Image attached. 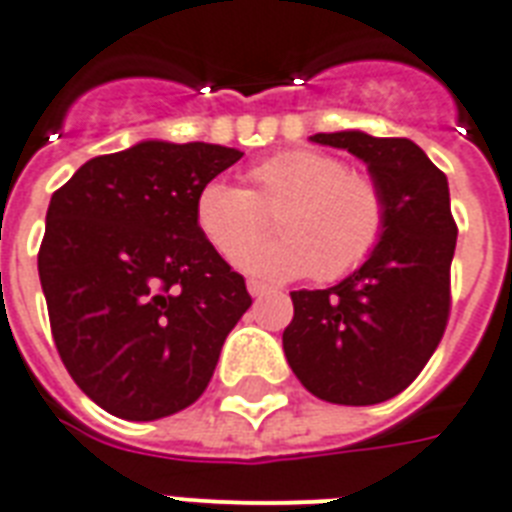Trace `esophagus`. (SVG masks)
<instances>
[{
    "label": "esophagus",
    "instance_id": "obj_1",
    "mask_svg": "<svg viewBox=\"0 0 512 512\" xmlns=\"http://www.w3.org/2000/svg\"><path fill=\"white\" fill-rule=\"evenodd\" d=\"M247 290H249V295H252V298H263V295H268V292H271V287L252 279V282H247Z\"/></svg>",
    "mask_w": 512,
    "mask_h": 512
}]
</instances>
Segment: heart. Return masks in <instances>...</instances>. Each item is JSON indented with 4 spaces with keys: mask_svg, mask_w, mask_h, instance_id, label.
I'll use <instances>...</instances> for the list:
<instances>
[{
    "mask_svg": "<svg viewBox=\"0 0 512 512\" xmlns=\"http://www.w3.org/2000/svg\"><path fill=\"white\" fill-rule=\"evenodd\" d=\"M249 190L209 179L195 195L198 233L222 257H235L259 235L262 212L274 215L276 240L249 248L236 265L249 276L287 282L314 273L335 282L357 271L386 230V198L376 179L346 171L319 150H287L247 171Z\"/></svg>",
    "mask_w": 512,
    "mask_h": 512,
    "instance_id": "b5f03b06",
    "label": "heart"
}]
</instances>
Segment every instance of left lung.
I'll return each mask as SVG.
<instances>
[{"instance_id": "obj_1", "label": "left lung", "mask_w": 512, "mask_h": 512, "mask_svg": "<svg viewBox=\"0 0 512 512\" xmlns=\"http://www.w3.org/2000/svg\"><path fill=\"white\" fill-rule=\"evenodd\" d=\"M311 142L351 152L386 198L376 252L327 290L290 292L284 357L308 392L335 405L400 395L438 349L448 322L456 222L446 174L411 139L349 128Z\"/></svg>"}]
</instances>
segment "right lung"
Masks as SVG:
<instances>
[{"mask_svg": "<svg viewBox=\"0 0 512 512\" xmlns=\"http://www.w3.org/2000/svg\"><path fill=\"white\" fill-rule=\"evenodd\" d=\"M244 152L144 139L53 193L37 268L74 384L117 419L193 405L252 306L244 276L198 233V190Z\"/></svg>", "mask_w": 512, "mask_h": 512, "instance_id": "right-lung-1", "label": "right lung"}]
</instances>
